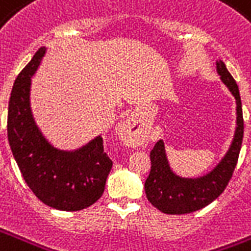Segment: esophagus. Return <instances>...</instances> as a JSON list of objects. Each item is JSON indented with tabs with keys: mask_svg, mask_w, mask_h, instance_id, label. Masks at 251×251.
<instances>
[{
	"mask_svg": "<svg viewBox=\"0 0 251 251\" xmlns=\"http://www.w3.org/2000/svg\"><path fill=\"white\" fill-rule=\"evenodd\" d=\"M118 135L125 145L127 146H141L143 143V135L139 131L137 122L133 118L126 120L118 129Z\"/></svg>",
	"mask_w": 251,
	"mask_h": 251,
	"instance_id": "1",
	"label": "esophagus"
}]
</instances>
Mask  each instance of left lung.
Here are the masks:
<instances>
[{"label": "left lung", "instance_id": "left-lung-1", "mask_svg": "<svg viewBox=\"0 0 251 251\" xmlns=\"http://www.w3.org/2000/svg\"><path fill=\"white\" fill-rule=\"evenodd\" d=\"M217 74L230 91L237 105V126L232 145L212 171L199 177H183L172 171L164 142L160 139L150 152L151 171L145 183L147 200L167 215H185L199 210L216 200L226 188L236 168L244 138V117L240 91L223 60L216 63Z\"/></svg>", "mask_w": 251, "mask_h": 251}]
</instances>
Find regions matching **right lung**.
<instances>
[{"label": "right lung", "instance_id": "obj_1", "mask_svg": "<svg viewBox=\"0 0 251 251\" xmlns=\"http://www.w3.org/2000/svg\"><path fill=\"white\" fill-rule=\"evenodd\" d=\"M41 47L13 85L7 110V139L26 184L46 205L75 212L95 204L102 196L112 170L101 135L77 150L53 147L32 117L31 77L45 56Z\"/></svg>", "mask_w": 251, "mask_h": 251}]
</instances>
